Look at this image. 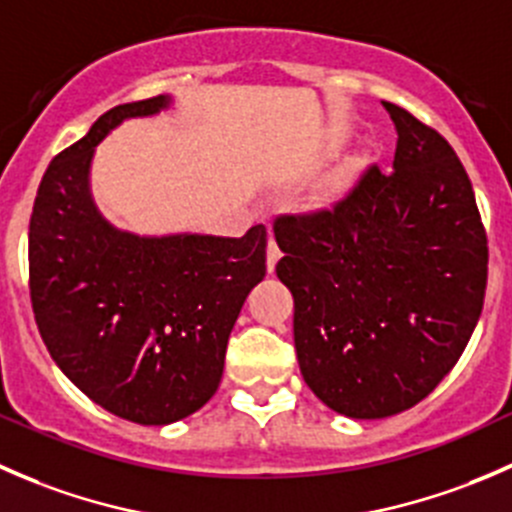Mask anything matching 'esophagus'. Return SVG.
Here are the masks:
<instances>
[{"mask_svg":"<svg viewBox=\"0 0 512 512\" xmlns=\"http://www.w3.org/2000/svg\"><path fill=\"white\" fill-rule=\"evenodd\" d=\"M280 257H282L280 245H277L275 237L270 235V242H267V272H275V265L280 262Z\"/></svg>","mask_w":512,"mask_h":512,"instance_id":"34e87169","label":"esophagus"}]
</instances>
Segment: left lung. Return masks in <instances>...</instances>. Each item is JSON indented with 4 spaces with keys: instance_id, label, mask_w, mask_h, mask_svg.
Masks as SVG:
<instances>
[{
    "instance_id": "1",
    "label": "left lung",
    "mask_w": 512,
    "mask_h": 512,
    "mask_svg": "<svg viewBox=\"0 0 512 512\" xmlns=\"http://www.w3.org/2000/svg\"><path fill=\"white\" fill-rule=\"evenodd\" d=\"M384 108L394 170L369 165L327 208L275 220L299 371L349 418L426 399L461 359L488 282V237L456 151L406 108Z\"/></svg>"
}]
</instances>
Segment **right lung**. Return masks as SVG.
Wrapping results in <instances>:
<instances>
[{
	"instance_id": "obj_1",
	"label": "right lung",
	"mask_w": 512,
	"mask_h": 512,
	"mask_svg": "<svg viewBox=\"0 0 512 512\" xmlns=\"http://www.w3.org/2000/svg\"><path fill=\"white\" fill-rule=\"evenodd\" d=\"M168 103L153 96L103 113L51 160L29 220V292L51 359L91 401L143 426L213 399L237 314L267 272L265 225L242 237H141L98 213L94 148Z\"/></svg>"
}]
</instances>
